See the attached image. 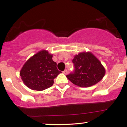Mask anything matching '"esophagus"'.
Here are the masks:
<instances>
[{
  "instance_id": "34e87169",
  "label": "esophagus",
  "mask_w": 127,
  "mask_h": 127,
  "mask_svg": "<svg viewBox=\"0 0 127 127\" xmlns=\"http://www.w3.org/2000/svg\"><path fill=\"white\" fill-rule=\"evenodd\" d=\"M63 73L65 74V75H67V74L68 73V71L67 70H64L63 71Z\"/></svg>"
}]
</instances>
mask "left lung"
<instances>
[{"label": "left lung", "instance_id": "left-lung-1", "mask_svg": "<svg viewBox=\"0 0 127 127\" xmlns=\"http://www.w3.org/2000/svg\"><path fill=\"white\" fill-rule=\"evenodd\" d=\"M72 62L75 70L66 77L73 84L80 87L95 85L105 75V68L101 62L90 52L76 55Z\"/></svg>", "mask_w": 127, "mask_h": 127}]
</instances>
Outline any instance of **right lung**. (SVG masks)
<instances>
[{"label": "right lung", "mask_w": 127, "mask_h": 127, "mask_svg": "<svg viewBox=\"0 0 127 127\" xmlns=\"http://www.w3.org/2000/svg\"><path fill=\"white\" fill-rule=\"evenodd\" d=\"M60 71L52 60V55L42 50L30 57L25 63L20 75L24 84L29 88L43 91L53 85L54 79Z\"/></svg>", "instance_id": "right-lung-1"}]
</instances>
